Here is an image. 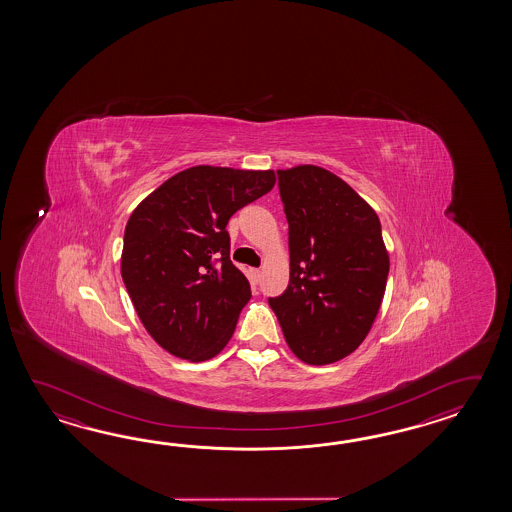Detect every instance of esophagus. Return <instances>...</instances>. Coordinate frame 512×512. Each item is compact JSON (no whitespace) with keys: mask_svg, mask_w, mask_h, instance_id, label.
I'll list each match as a JSON object with an SVG mask.
<instances>
[{"mask_svg":"<svg viewBox=\"0 0 512 512\" xmlns=\"http://www.w3.org/2000/svg\"><path fill=\"white\" fill-rule=\"evenodd\" d=\"M251 280L254 283H258L261 280V271L260 269H251Z\"/></svg>","mask_w":512,"mask_h":512,"instance_id":"obj_1","label":"esophagus"}]
</instances>
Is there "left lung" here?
<instances>
[{
  "label": "left lung",
  "instance_id": "1",
  "mask_svg": "<svg viewBox=\"0 0 512 512\" xmlns=\"http://www.w3.org/2000/svg\"><path fill=\"white\" fill-rule=\"evenodd\" d=\"M289 223V285L269 298L283 337L305 364L348 357L370 333L386 291L390 256L381 221L326 168L278 170Z\"/></svg>",
  "mask_w": 512,
  "mask_h": 512
}]
</instances>
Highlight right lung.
Listing matches in <instances>:
<instances>
[{"instance_id": "right-lung-1", "label": "right lung", "mask_w": 512, "mask_h": 512, "mask_svg": "<svg viewBox=\"0 0 512 512\" xmlns=\"http://www.w3.org/2000/svg\"><path fill=\"white\" fill-rule=\"evenodd\" d=\"M274 183L272 170L201 164L131 212L120 274L142 326L168 353L203 362L229 344L251 285L230 261L227 223Z\"/></svg>"}]
</instances>
